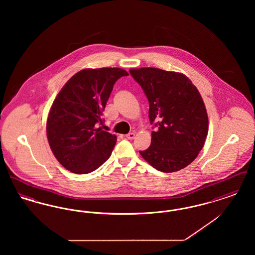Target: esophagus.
Here are the masks:
<instances>
[{
    "mask_svg": "<svg viewBox=\"0 0 255 255\" xmlns=\"http://www.w3.org/2000/svg\"><path fill=\"white\" fill-rule=\"evenodd\" d=\"M134 136H135L134 133H129L126 134V138H127V139H133Z\"/></svg>",
    "mask_w": 255,
    "mask_h": 255,
    "instance_id": "34e87169",
    "label": "esophagus"
}]
</instances>
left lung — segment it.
I'll return each mask as SVG.
<instances>
[{
  "label": "left lung",
  "instance_id": "8db88e82",
  "mask_svg": "<svg viewBox=\"0 0 255 255\" xmlns=\"http://www.w3.org/2000/svg\"><path fill=\"white\" fill-rule=\"evenodd\" d=\"M149 102L151 145L139 151L154 168L171 173L197 158L208 132L206 106L199 91L182 73L157 68L129 71Z\"/></svg>",
  "mask_w": 255,
  "mask_h": 255
}]
</instances>
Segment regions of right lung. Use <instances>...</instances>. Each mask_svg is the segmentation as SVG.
Listing matches in <instances>:
<instances>
[{
	"instance_id": "add662e5",
	"label": "right lung",
	"mask_w": 255,
	"mask_h": 255,
	"mask_svg": "<svg viewBox=\"0 0 255 255\" xmlns=\"http://www.w3.org/2000/svg\"><path fill=\"white\" fill-rule=\"evenodd\" d=\"M129 75L119 68L86 69L75 73L53 101L47 122L50 149L61 164L88 174L110 158L117 135L102 131L101 116L115 83Z\"/></svg>"
}]
</instances>
